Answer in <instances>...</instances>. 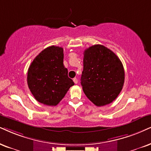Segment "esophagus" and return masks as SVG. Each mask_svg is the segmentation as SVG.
Returning <instances> with one entry per match:
<instances>
[{
	"mask_svg": "<svg viewBox=\"0 0 151 151\" xmlns=\"http://www.w3.org/2000/svg\"><path fill=\"white\" fill-rule=\"evenodd\" d=\"M73 81L74 82V83H75V84H77V83H78V79H77V78H74Z\"/></svg>",
	"mask_w": 151,
	"mask_h": 151,
	"instance_id": "obj_1",
	"label": "esophagus"
}]
</instances>
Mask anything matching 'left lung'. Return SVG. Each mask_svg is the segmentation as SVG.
<instances>
[{"mask_svg":"<svg viewBox=\"0 0 151 151\" xmlns=\"http://www.w3.org/2000/svg\"><path fill=\"white\" fill-rule=\"evenodd\" d=\"M124 81L123 64L111 50L95 45L84 51L81 84L95 105L104 106L113 102L121 93Z\"/></svg>","mask_w":151,"mask_h":151,"instance_id":"8db88e82","label":"left lung"}]
</instances>
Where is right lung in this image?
I'll list each match as a JSON object with an SVG mask.
<instances>
[{
	"instance_id": "obj_1",
	"label": "right lung",
	"mask_w": 151,
	"mask_h": 151,
	"mask_svg": "<svg viewBox=\"0 0 151 151\" xmlns=\"http://www.w3.org/2000/svg\"><path fill=\"white\" fill-rule=\"evenodd\" d=\"M63 49L51 46L34 58L28 70L27 83L35 100L48 106L61 101L73 81L63 65Z\"/></svg>"
}]
</instances>
